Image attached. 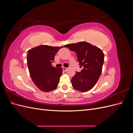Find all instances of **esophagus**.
Listing matches in <instances>:
<instances>
[{
  "mask_svg": "<svg viewBox=\"0 0 133 133\" xmlns=\"http://www.w3.org/2000/svg\"><path fill=\"white\" fill-rule=\"evenodd\" d=\"M63 70L64 71H66L68 70V68H65V67H63Z\"/></svg>",
  "mask_w": 133,
  "mask_h": 133,
  "instance_id": "obj_1",
  "label": "esophagus"
}]
</instances>
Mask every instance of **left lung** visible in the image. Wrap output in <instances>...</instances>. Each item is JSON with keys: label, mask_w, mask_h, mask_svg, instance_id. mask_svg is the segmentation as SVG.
Wrapping results in <instances>:
<instances>
[{"label": "left lung", "mask_w": 133, "mask_h": 133, "mask_svg": "<svg viewBox=\"0 0 133 133\" xmlns=\"http://www.w3.org/2000/svg\"><path fill=\"white\" fill-rule=\"evenodd\" d=\"M64 47L75 51L77 54L80 72L76 71L71 80L72 86L76 90L85 92L94 87L102 74L104 62L103 51L90 43L81 42L67 44Z\"/></svg>", "instance_id": "1"}]
</instances>
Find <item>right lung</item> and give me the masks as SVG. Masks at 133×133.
I'll use <instances>...</instances> for the list:
<instances>
[{
	"instance_id": "right-lung-1",
	"label": "right lung",
	"mask_w": 133,
	"mask_h": 133,
	"mask_svg": "<svg viewBox=\"0 0 133 133\" xmlns=\"http://www.w3.org/2000/svg\"><path fill=\"white\" fill-rule=\"evenodd\" d=\"M63 46L42 45L28 51V69L35 85L45 92L54 90L57 88L63 68L53 67L55 53Z\"/></svg>"
}]
</instances>
